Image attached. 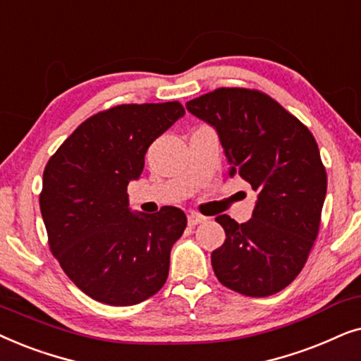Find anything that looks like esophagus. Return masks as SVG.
<instances>
[{
    "mask_svg": "<svg viewBox=\"0 0 361 361\" xmlns=\"http://www.w3.org/2000/svg\"><path fill=\"white\" fill-rule=\"evenodd\" d=\"M204 221H206V218H204V216H201V214L191 213V214L188 216V224H190V226L201 224V223H204Z\"/></svg>",
    "mask_w": 361,
    "mask_h": 361,
    "instance_id": "1",
    "label": "esophagus"
}]
</instances>
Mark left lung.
Masks as SVG:
<instances>
[{
	"mask_svg": "<svg viewBox=\"0 0 361 361\" xmlns=\"http://www.w3.org/2000/svg\"><path fill=\"white\" fill-rule=\"evenodd\" d=\"M186 109L218 130L231 163L254 191L252 218L216 221L226 241L211 254L221 284L247 297L286 289L304 269L319 236L326 171L309 128L257 89L219 87Z\"/></svg>",
	"mask_w": 361,
	"mask_h": 361,
	"instance_id": "obj_1",
	"label": "left lung"
}]
</instances>
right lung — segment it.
I'll return each instance as SVG.
<instances>
[{
	"instance_id": "1",
	"label": "right lung",
	"mask_w": 361,
	"mask_h": 361,
	"mask_svg": "<svg viewBox=\"0 0 361 361\" xmlns=\"http://www.w3.org/2000/svg\"><path fill=\"white\" fill-rule=\"evenodd\" d=\"M183 115L178 100L115 105L84 120L47 161L39 195L47 244L94 300L135 305L166 282L186 216L175 206L130 213L127 186L142 175L153 140Z\"/></svg>"
}]
</instances>
